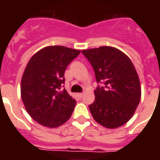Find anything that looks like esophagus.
<instances>
[{
  "label": "esophagus",
  "mask_w": 160,
  "mask_h": 160,
  "mask_svg": "<svg viewBox=\"0 0 160 160\" xmlns=\"http://www.w3.org/2000/svg\"><path fill=\"white\" fill-rule=\"evenodd\" d=\"M84 93L83 92H80V93H78V96H79V98H82L83 97Z\"/></svg>",
  "instance_id": "esophagus-1"
}]
</instances>
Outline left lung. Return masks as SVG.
Instances as JSON below:
<instances>
[{
    "label": "left lung",
    "instance_id": "8db88e82",
    "mask_svg": "<svg viewBox=\"0 0 160 160\" xmlns=\"http://www.w3.org/2000/svg\"><path fill=\"white\" fill-rule=\"evenodd\" d=\"M93 68L98 83L95 100L89 105L94 120L108 128H116L129 120L140 103L141 89L131 60L119 49L102 46L84 49Z\"/></svg>",
    "mask_w": 160,
    "mask_h": 160
}]
</instances>
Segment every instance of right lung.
<instances>
[{
	"mask_svg": "<svg viewBox=\"0 0 160 160\" xmlns=\"http://www.w3.org/2000/svg\"><path fill=\"white\" fill-rule=\"evenodd\" d=\"M80 53L64 46H49L30 59L21 80V98L31 118L42 126L59 127L73 113L76 101L61 87L67 67Z\"/></svg>",
	"mask_w": 160,
	"mask_h": 160,
	"instance_id": "add662e5",
	"label": "right lung"
}]
</instances>
